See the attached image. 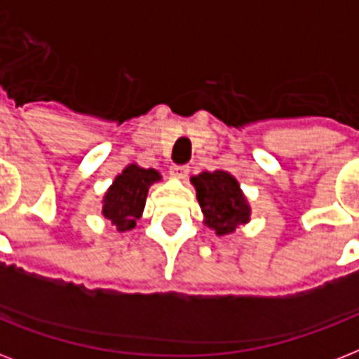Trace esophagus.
<instances>
[{
	"label": "esophagus",
	"mask_w": 359,
	"mask_h": 359,
	"mask_svg": "<svg viewBox=\"0 0 359 359\" xmlns=\"http://www.w3.org/2000/svg\"><path fill=\"white\" fill-rule=\"evenodd\" d=\"M190 173V168L188 165H171L169 169V175L173 177V179H186Z\"/></svg>",
	"instance_id": "esophagus-1"
}]
</instances>
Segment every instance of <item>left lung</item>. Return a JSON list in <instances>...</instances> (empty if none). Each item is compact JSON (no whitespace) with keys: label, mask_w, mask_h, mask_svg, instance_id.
<instances>
[{"label":"left lung","mask_w":359,"mask_h":359,"mask_svg":"<svg viewBox=\"0 0 359 359\" xmlns=\"http://www.w3.org/2000/svg\"><path fill=\"white\" fill-rule=\"evenodd\" d=\"M197 201L205 214V224L216 235H229L240 224L250 222V205L240 190L238 182L227 171H214L191 177Z\"/></svg>","instance_id":"8db88e82"}]
</instances>
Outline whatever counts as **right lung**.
Segmentation results:
<instances>
[{"label":"right lung","instance_id":"add662e5","mask_svg":"<svg viewBox=\"0 0 359 359\" xmlns=\"http://www.w3.org/2000/svg\"><path fill=\"white\" fill-rule=\"evenodd\" d=\"M156 180H160L156 169H143L130 163L123 173L115 177L114 184L104 196V218L111 219L121 233L135 227V219H140L145 207L149 186Z\"/></svg>","mask_w":359,"mask_h":359}]
</instances>
